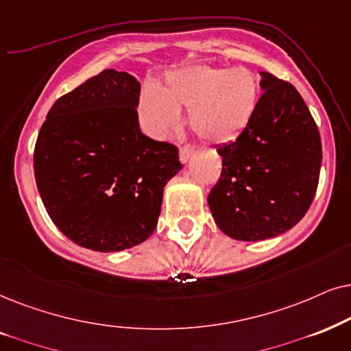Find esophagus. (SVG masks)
Instances as JSON below:
<instances>
[{"instance_id":"obj_1","label":"esophagus","mask_w":351,"mask_h":351,"mask_svg":"<svg viewBox=\"0 0 351 351\" xmlns=\"http://www.w3.org/2000/svg\"><path fill=\"white\" fill-rule=\"evenodd\" d=\"M193 151L194 149L191 147V146H183V147H180V160L183 162V163H186L189 160V157H191V154H193Z\"/></svg>"}]
</instances>
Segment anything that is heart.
<instances>
[{"label": "heart", "mask_w": 351, "mask_h": 351, "mask_svg": "<svg viewBox=\"0 0 351 351\" xmlns=\"http://www.w3.org/2000/svg\"><path fill=\"white\" fill-rule=\"evenodd\" d=\"M258 82L244 67L188 65L167 73L160 91L146 88L139 112L147 132L165 138L189 109L188 123L199 138L231 143L249 127L258 106Z\"/></svg>", "instance_id": "1"}]
</instances>
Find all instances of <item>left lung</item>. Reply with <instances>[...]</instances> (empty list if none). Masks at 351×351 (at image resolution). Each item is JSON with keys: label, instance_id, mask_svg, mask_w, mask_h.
Instances as JSON below:
<instances>
[{"label": "left lung", "instance_id": "8db88e82", "mask_svg": "<svg viewBox=\"0 0 351 351\" xmlns=\"http://www.w3.org/2000/svg\"><path fill=\"white\" fill-rule=\"evenodd\" d=\"M263 95L223 158L208 194L215 223L236 241L255 242L291 230L310 208L322 160L321 138L305 101L291 83L260 72Z\"/></svg>", "mask_w": 351, "mask_h": 351}]
</instances>
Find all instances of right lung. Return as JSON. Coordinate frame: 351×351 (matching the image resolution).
I'll return each instance as SVG.
<instances>
[{"label": "right lung", "instance_id": "right-lung-1", "mask_svg": "<svg viewBox=\"0 0 351 351\" xmlns=\"http://www.w3.org/2000/svg\"><path fill=\"white\" fill-rule=\"evenodd\" d=\"M141 85L107 69L59 97L38 133L36 188L65 237L96 252L141 244L157 226L178 149L139 130Z\"/></svg>", "mask_w": 351, "mask_h": 351}]
</instances>
